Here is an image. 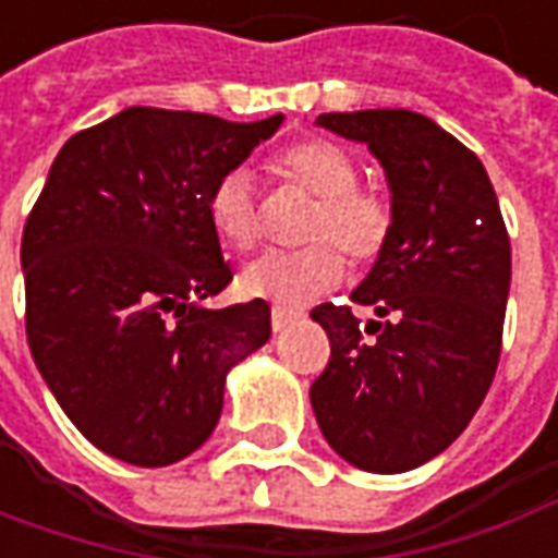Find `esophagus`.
<instances>
[{"label": "esophagus", "mask_w": 558, "mask_h": 558, "mask_svg": "<svg viewBox=\"0 0 558 558\" xmlns=\"http://www.w3.org/2000/svg\"><path fill=\"white\" fill-rule=\"evenodd\" d=\"M294 322V313H288V310H282V306H272V313H270V325L276 333H282V330L288 328Z\"/></svg>", "instance_id": "1"}]
</instances>
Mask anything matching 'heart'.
<instances>
[{
  "mask_svg": "<svg viewBox=\"0 0 558 558\" xmlns=\"http://www.w3.org/2000/svg\"><path fill=\"white\" fill-rule=\"evenodd\" d=\"M270 172L288 187L313 197L316 209L303 225L301 252H270L252 260L240 276L242 294L303 306L343 282L345 260L374 264L386 252L395 225L391 203L359 184V163L330 140H301L270 157ZM206 215L215 236L233 252H252L260 242L255 182L245 169H228L209 191ZM340 247L339 253L336 248Z\"/></svg>",
  "mask_w": 558,
  "mask_h": 558,
  "instance_id": "1",
  "label": "heart"
}]
</instances>
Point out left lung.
Masks as SVG:
<instances>
[{
  "label": "left lung",
  "mask_w": 558,
  "mask_h": 558,
  "mask_svg": "<svg viewBox=\"0 0 558 558\" xmlns=\"http://www.w3.org/2000/svg\"><path fill=\"white\" fill-rule=\"evenodd\" d=\"M316 124L364 142L391 187V236L349 301L313 310L330 340L310 401L337 456L371 474L425 464L468 428L495 379L510 236L480 157L407 109L330 111Z\"/></svg>",
  "instance_id": "8db88e82"
}]
</instances>
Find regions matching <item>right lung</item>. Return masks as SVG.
<instances>
[{"mask_svg": "<svg viewBox=\"0 0 558 558\" xmlns=\"http://www.w3.org/2000/svg\"><path fill=\"white\" fill-rule=\"evenodd\" d=\"M282 124L133 106L60 148L21 242L26 343L96 449L163 468L209 440L264 301L206 310L233 272L206 199Z\"/></svg>", "mask_w": 558, "mask_h": 558, "instance_id": "right-lung-1", "label": "right lung"}]
</instances>
